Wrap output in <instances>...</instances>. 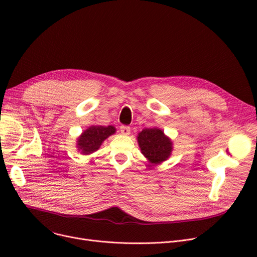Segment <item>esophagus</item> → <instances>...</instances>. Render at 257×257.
Wrapping results in <instances>:
<instances>
[{
  "label": "esophagus",
  "instance_id": "obj_1",
  "mask_svg": "<svg viewBox=\"0 0 257 257\" xmlns=\"http://www.w3.org/2000/svg\"><path fill=\"white\" fill-rule=\"evenodd\" d=\"M119 131L121 134H124V136H128V134L130 133V127L123 125V126H120Z\"/></svg>",
  "mask_w": 257,
  "mask_h": 257
}]
</instances>
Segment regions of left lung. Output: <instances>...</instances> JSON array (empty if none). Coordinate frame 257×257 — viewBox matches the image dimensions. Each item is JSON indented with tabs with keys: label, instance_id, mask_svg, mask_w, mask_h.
Masks as SVG:
<instances>
[{
	"label": "left lung",
	"instance_id": "obj_1",
	"mask_svg": "<svg viewBox=\"0 0 257 257\" xmlns=\"http://www.w3.org/2000/svg\"><path fill=\"white\" fill-rule=\"evenodd\" d=\"M141 151L151 164H160L167 160L173 150L172 141L158 128H147L138 137Z\"/></svg>",
	"mask_w": 257,
	"mask_h": 257
}]
</instances>
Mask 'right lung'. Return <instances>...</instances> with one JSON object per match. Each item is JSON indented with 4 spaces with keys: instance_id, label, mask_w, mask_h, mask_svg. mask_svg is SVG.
Wrapping results in <instances>:
<instances>
[{
    "instance_id": "1",
    "label": "right lung",
    "mask_w": 257,
    "mask_h": 257,
    "mask_svg": "<svg viewBox=\"0 0 257 257\" xmlns=\"http://www.w3.org/2000/svg\"><path fill=\"white\" fill-rule=\"evenodd\" d=\"M113 133H115V128L113 126H91L83 131L78 138V150L84 155L93 153L99 149L102 143Z\"/></svg>"
}]
</instances>
